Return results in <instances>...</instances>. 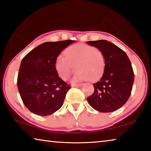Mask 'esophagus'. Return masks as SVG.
<instances>
[{"mask_svg": "<svg viewBox=\"0 0 151 151\" xmlns=\"http://www.w3.org/2000/svg\"><path fill=\"white\" fill-rule=\"evenodd\" d=\"M82 84H75V85H73L72 86L73 87H81V86H82Z\"/></svg>", "mask_w": 151, "mask_h": 151, "instance_id": "obj_1", "label": "esophagus"}]
</instances>
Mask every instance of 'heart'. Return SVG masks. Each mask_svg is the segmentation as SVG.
<instances>
[{"instance_id":"1","label":"heart","mask_w":151,"mask_h":151,"mask_svg":"<svg viewBox=\"0 0 151 151\" xmlns=\"http://www.w3.org/2000/svg\"><path fill=\"white\" fill-rule=\"evenodd\" d=\"M64 55L58 57L55 68L63 80L70 77L76 69V81H96L103 76L106 60L104 53L94 47L85 44H75L66 48Z\"/></svg>"}]
</instances>
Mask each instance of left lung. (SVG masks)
Returning a JSON list of instances; mask_svg holds the SVG:
<instances>
[{
	"label": "left lung",
	"instance_id": "8db88e82",
	"mask_svg": "<svg viewBox=\"0 0 151 151\" xmlns=\"http://www.w3.org/2000/svg\"><path fill=\"white\" fill-rule=\"evenodd\" d=\"M86 42L101 50L106 60L103 75L93 84L94 91L87 98L88 103L99 112L115 111L131 94L134 78L131 63L126 53L113 43L105 40Z\"/></svg>",
	"mask_w": 151,
	"mask_h": 151
}]
</instances>
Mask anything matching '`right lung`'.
<instances>
[{"instance_id": "right-lung-1", "label": "right lung", "mask_w": 151, "mask_h": 151, "mask_svg": "<svg viewBox=\"0 0 151 151\" xmlns=\"http://www.w3.org/2000/svg\"><path fill=\"white\" fill-rule=\"evenodd\" d=\"M75 42L66 40L47 42L22 58L17 86L25 106L35 114L47 116L63 106L70 86L61 79L55 62L63 50Z\"/></svg>"}]
</instances>
